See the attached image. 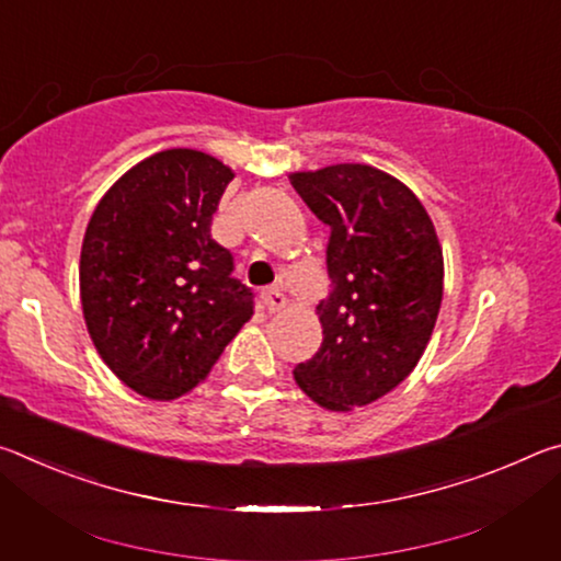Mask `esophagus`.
Listing matches in <instances>:
<instances>
[{
  "mask_svg": "<svg viewBox=\"0 0 561 561\" xmlns=\"http://www.w3.org/2000/svg\"><path fill=\"white\" fill-rule=\"evenodd\" d=\"M262 301H264V307H267V311H279V309H284L287 307V297H284L282 294V289L279 287H267L262 291Z\"/></svg>",
  "mask_w": 561,
  "mask_h": 561,
  "instance_id": "34e87169",
  "label": "esophagus"
}]
</instances>
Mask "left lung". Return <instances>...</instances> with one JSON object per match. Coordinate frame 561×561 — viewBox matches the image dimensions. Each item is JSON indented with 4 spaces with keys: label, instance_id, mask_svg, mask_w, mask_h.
<instances>
[{
    "label": "left lung",
    "instance_id": "8db88e82",
    "mask_svg": "<svg viewBox=\"0 0 561 561\" xmlns=\"http://www.w3.org/2000/svg\"><path fill=\"white\" fill-rule=\"evenodd\" d=\"M291 187L331 232V289L317 307L324 341L294 378L329 411L368 405L428 346L443 299L438 234L411 190L371 165L294 173Z\"/></svg>",
    "mask_w": 561,
    "mask_h": 561
}]
</instances>
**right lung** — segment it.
<instances>
[{
	"mask_svg": "<svg viewBox=\"0 0 561 561\" xmlns=\"http://www.w3.org/2000/svg\"><path fill=\"white\" fill-rule=\"evenodd\" d=\"M232 170L201 150L146 158L91 215L81 304L93 346L133 391L173 401L205 381L254 314L232 252L210 234Z\"/></svg>",
	"mask_w": 561,
	"mask_h": 561,
	"instance_id": "1",
	"label": "right lung"
}]
</instances>
